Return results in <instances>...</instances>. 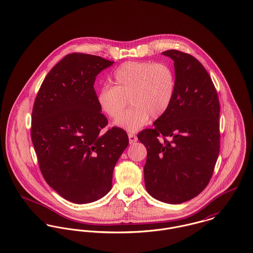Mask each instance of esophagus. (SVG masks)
I'll return each instance as SVG.
<instances>
[{"instance_id":"obj_1","label":"esophagus","mask_w":253,"mask_h":253,"mask_svg":"<svg viewBox=\"0 0 253 253\" xmlns=\"http://www.w3.org/2000/svg\"><path fill=\"white\" fill-rule=\"evenodd\" d=\"M128 136H129V142H130V144L135 143L136 140H137V137H136L134 134H132V133H129Z\"/></svg>"}]
</instances>
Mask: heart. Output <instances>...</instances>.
Segmentation results:
<instances>
[{
    "instance_id": "heart-1",
    "label": "heart",
    "mask_w": 253,
    "mask_h": 253,
    "mask_svg": "<svg viewBox=\"0 0 253 253\" xmlns=\"http://www.w3.org/2000/svg\"><path fill=\"white\" fill-rule=\"evenodd\" d=\"M114 86L104 85L97 93V102L104 114L116 118L130 99L133 107L118 117L115 124L136 132L150 119L164 116L175 94V75L170 66L153 61H127L113 76Z\"/></svg>"
}]
</instances>
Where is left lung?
Segmentation results:
<instances>
[{"instance_id": "left-lung-1", "label": "left lung", "mask_w": 253, "mask_h": 253, "mask_svg": "<svg viewBox=\"0 0 253 253\" xmlns=\"http://www.w3.org/2000/svg\"><path fill=\"white\" fill-rule=\"evenodd\" d=\"M162 54L174 61V98L154 127L137 138L147 150V193L180 204L199 195L213 175L219 152V102L212 79L196 58L177 50Z\"/></svg>"}]
</instances>
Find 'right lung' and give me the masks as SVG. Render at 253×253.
Here are the masks:
<instances>
[{"instance_id": "add662e5", "label": "right lung", "mask_w": 253, "mask_h": 253, "mask_svg": "<svg viewBox=\"0 0 253 253\" xmlns=\"http://www.w3.org/2000/svg\"><path fill=\"white\" fill-rule=\"evenodd\" d=\"M114 61L74 53L51 69L36 98L31 135L39 168L47 184L76 204L107 195L119 157L129 144L124 130L102 131L93 87L98 74Z\"/></svg>"}]
</instances>
